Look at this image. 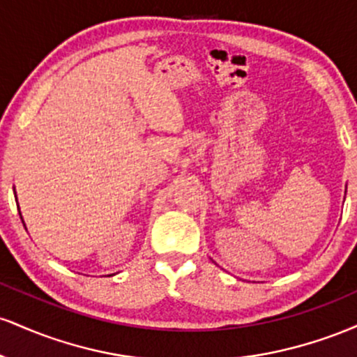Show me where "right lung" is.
Here are the masks:
<instances>
[{"instance_id":"add662e5","label":"right lung","mask_w":357,"mask_h":357,"mask_svg":"<svg viewBox=\"0 0 357 357\" xmlns=\"http://www.w3.org/2000/svg\"><path fill=\"white\" fill-rule=\"evenodd\" d=\"M20 216H22V215H20Z\"/></svg>"}]
</instances>
